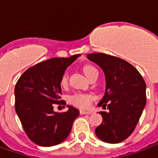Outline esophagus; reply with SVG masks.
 I'll use <instances>...</instances> for the list:
<instances>
[{"label":"esophagus","mask_w":158,"mask_h":158,"mask_svg":"<svg viewBox=\"0 0 158 158\" xmlns=\"http://www.w3.org/2000/svg\"><path fill=\"white\" fill-rule=\"evenodd\" d=\"M80 114H81V115H90V114H92V112L88 111V110H80Z\"/></svg>","instance_id":"obj_1"}]
</instances>
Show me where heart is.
<instances>
[{"instance_id":"heart-1","label":"heart","mask_w":158,"mask_h":158,"mask_svg":"<svg viewBox=\"0 0 158 158\" xmlns=\"http://www.w3.org/2000/svg\"><path fill=\"white\" fill-rule=\"evenodd\" d=\"M82 70L85 76L89 78V76L92 75L93 73H97L96 68L91 65V64H85L82 67ZM68 84V75L67 73H64L61 77L60 79V85L62 86H66ZM93 100V96L89 94H85V93H73V94H70L68 100L69 102L73 105V106L79 107V108L86 109L90 106L91 101Z\"/></svg>"}]
</instances>
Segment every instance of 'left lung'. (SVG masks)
I'll return each instance as SVG.
<instances>
[{
	"instance_id": "obj_1",
	"label": "left lung",
	"mask_w": 158,
	"mask_h": 158,
	"mask_svg": "<svg viewBox=\"0 0 158 158\" xmlns=\"http://www.w3.org/2000/svg\"><path fill=\"white\" fill-rule=\"evenodd\" d=\"M87 58L100 66L106 75L105 95L98 106L102 123L95 134L107 143H119L135 130L147 103L146 83L134 66L124 59L102 52L89 53Z\"/></svg>"
}]
</instances>
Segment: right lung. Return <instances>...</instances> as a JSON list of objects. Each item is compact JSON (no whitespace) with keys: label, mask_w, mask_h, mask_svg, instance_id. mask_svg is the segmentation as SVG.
Returning a JSON list of instances; mask_svg holds the SVG:
<instances>
[{"label":"right lung","mask_w":158,"mask_h":158,"mask_svg":"<svg viewBox=\"0 0 158 158\" xmlns=\"http://www.w3.org/2000/svg\"><path fill=\"white\" fill-rule=\"evenodd\" d=\"M79 56L53 58L29 68L15 87V110L29 139L42 147L55 146L67 138L79 111L68 106L58 113L53 106L61 100L60 79L64 71Z\"/></svg>","instance_id":"add662e5"}]
</instances>
